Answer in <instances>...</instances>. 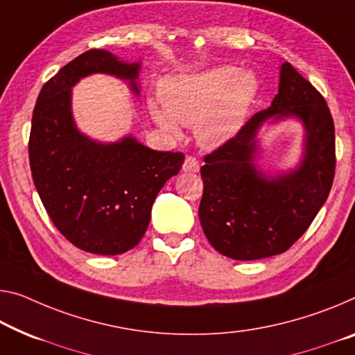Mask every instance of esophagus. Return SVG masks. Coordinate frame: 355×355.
I'll return each mask as SVG.
<instances>
[{"instance_id":"obj_1","label":"esophagus","mask_w":355,"mask_h":355,"mask_svg":"<svg viewBox=\"0 0 355 355\" xmlns=\"http://www.w3.org/2000/svg\"><path fill=\"white\" fill-rule=\"evenodd\" d=\"M182 170H184L185 173H198V170H200V163H198V160L195 159V157H185L184 165H182Z\"/></svg>"}]
</instances>
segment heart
<instances>
[{"instance_id":"1","label":"heart","mask_w":355,"mask_h":355,"mask_svg":"<svg viewBox=\"0 0 355 355\" xmlns=\"http://www.w3.org/2000/svg\"><path fill=\"white\" fill-rule=\"evenodd\" d=\"M259 90L252 73L234 67H217L163 80L162 100L150 103V116L160 128L179 133L195 125V138L206 149L228 143L243 127Z\"/></svg>"}]
</instances>
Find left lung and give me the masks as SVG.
<instances>
[{
  "mask_svg": "<svg viewBox=\"0 0 355 355\" xmlns=\"http://www.w3.org/2000/svg\"><path fill=\"white\" fill-rule=\"evenodd\" d=\"M297 118L305 128L295 171L272 177L254 165L265 121ZM201 228L211 246L233 260L286 252L308 230L335 176V125L324 96L291 63H282L271 106L254 114L236 136L205 157Z\"/></svg>",
  "mask_w": 355,
  "mask_h": 355,
  "instance_id": "obj_1",
  "label": "left lung"
}]
</instances>
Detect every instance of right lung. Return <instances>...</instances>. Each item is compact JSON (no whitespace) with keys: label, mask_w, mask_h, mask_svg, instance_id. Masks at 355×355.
Listing matches in <instances>:
<instances>
[{"label":"right lung","mask_w":355,"mask_h":355,"mask_svg":"<svg viewBox=\"0 0 355 355\" xmlns=\"http://www.w3.org/2000/svg\"><path fill=\"white\" fill-rule=\"evenodd\" d=\"M141 63L92 49L49 79L37 96L28 143L33 182L58 232L76 248L119 255L144 236L157 193L184 163L181 152L152 150L132 135L100 143L74 122L73 87L90 74L127 80L139 95Z\"/></svg>","instance_id":"1"}]
</instances>
